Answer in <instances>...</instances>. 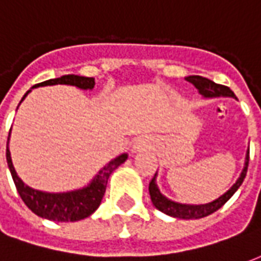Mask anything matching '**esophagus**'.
I'll list each match as a JSON object with an SVG mask.
<instances>
[{
    "label": "esophagus",
    "instance_id": "34e87169",
    "mask_svg": "<svg viewBox=\"0 0 261 261\" xmlns=\"http://www.w3.org/2000/svg\"><path fill=\"white\" fill-rule=\"evenodd\" d=\"M151 147V141H149V138L147 137H138L134 144H133V148H131V152L137 153V152H141V151H145L148 148Z\"/></svg>",
    "mask_w": 261,
    "mask_h": 261
}]
</instances>
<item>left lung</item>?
Instances as JSON below:
<instances>
[{"instance_id": "8db88e82", "label": "left lung", "mask_w": 261, "mask_h": 261, "mask_svg": "<svg viewBox=\"0 0 261 261\" xmlns=\"http://www.w3.org/2000/svg\"><path fill=\"white\" fill-rule=\"evenodd\" d=\"M186 81L196 86L198 93L204 99H213V97H233V99H236L235 93L230 91L228 86L218 85V84H215L211 80L200 76V75H190V76H187ZM247 165H249V148H247L246 156H245L243 169H242L238 180L232 185V187H230L228 192H225L222 196H219L218 198H215L214 201L207 202V204H181V202L173 201V200H170L166 196H164L161 193V190H159L158 183H156V176H158V172H156L155 176L152 177V180L149 181V196H151V201H152V204L155 205L156 210L162 211V213L169 215V217H173V218H204V217H207L210 214L215 213L218 208L222 207L225 202L228 201L230 197L235 194V192L241 187V185L243 183V179L246 176Z\"/></svg>"}]
</instances>
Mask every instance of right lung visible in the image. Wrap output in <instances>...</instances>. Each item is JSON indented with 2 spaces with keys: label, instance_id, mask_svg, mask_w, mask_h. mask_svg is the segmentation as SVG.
Instances as JSON below:
<instances>
[{
  "label": "right lung",
  "instance_id": "obj_1",
  "mask_svg": "<svg viewBox=\"0 0 261 261\" xmlns=\"http://www.w3.org/2000/svg\"><path fill=\"white\" fill-rule=\"evenodd\" d=\"M50 85H71L76 86L78 89H82V91H92L93 86H95V78L68 74L63 75L60 78L40 82L33 88ZM33 88H31L23 95L19 105L25 100V97L31 93ZM9 137H11V131H9L8 142H7V164H8L9 172H11V176L14 179L15 186H16V190L19 193L20 198L23 200V202L28 205V208L31 210L32 213H35L42 218L56 221V222L81 221V219L86 218V217H89V215L95 213L97 207L100 205V202H102L110 175L119 168L120 165L124 164L127 158H128L127 153H121V155L116 156L112 161H109L108 164L97 172L95 177L85 187L63 193L42 192V190H36L33 187L28 186L16 173L14 164H12V159H11Z\"/></svg>",
  "mask_w": 261,
  "mask_h": 261
}]
</instances>
